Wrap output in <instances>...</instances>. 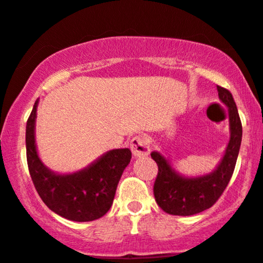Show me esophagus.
Listing matches in <instances>:
<instances>
[{
  "label": "esophagus",
  "mask_w": 263,
  "mask_h": 263,
  "mask_svg": "<svg viewBox=\"0 0 263 263\" xmlns=\"http://www.w3.org/2000/svg\"><path fill=\"white\" fill-rule=\"evenodd\" d=\"M129 147H131L132 153H134L135 157H145L151 152V141L144 135L135 136L131 140Z\"/></svg>",
  "instance_id": "obj_1"
}]
</instances>
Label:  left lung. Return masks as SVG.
I'll return each mask as SVG.
<instances>
[{"label": "left lung", "mask_w": 263, "mask_h": 263, "mask_svg": "<svg viewBox=\"0 0 263 263\" xmlns=\"http://www.w3.org/2000/svg\"><path fill=\"white\" fill-rule=\"evenodd\" d=\"M218 96L229 112L230 140L214 172L196 178H186L176 172L169 160L159 152H152L151 157L158 165L154 182V197L158 205L173 216H194L211 208L222 196L235 169L242 137V126L238 107L232 93L217 85Z\"/></svg>", "instance_id": "left-lung-1"}]
</instances>
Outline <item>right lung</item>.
Here are the masks:
<instances>
[{
	"label": "right lung",
	"mask_w": 263,
	"mask_h": 263,
	"mask_svg": "<svg viewBox=\"0 0 263 263\" xmlns=\"http://www.w3.org/2000/svg\"><path fill=\"white\" fill-rule=\"evenodd\" d=\"M35 101L27 121L25 147L30 178L37 194L56 214L74 222L99 219L111 207L116 187L131 160L128 148L106 152L94 163L72 174H56L44 165L36 152Z\"/></svg>",
	"instance_id": "obj_1"
}]
</instances>
